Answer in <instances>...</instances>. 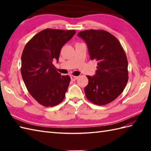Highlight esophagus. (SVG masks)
<instances>
[{
    "label": "esophagus",
    "mask_w": 151,
    "mask_h": 151,
    "mask_svg": "<svg viewBox=\"0 0 151 151\" xmlns=\"http://www.w3.org/2000/svg\"><path fill=\"white\" fill-rule=\"evenodd\" d=\"M78 78L77 76H74V75H70V78H71V81H75V80Z\"/></svg>",
    "instance_id": "esophagus-1"
}]
</instances>
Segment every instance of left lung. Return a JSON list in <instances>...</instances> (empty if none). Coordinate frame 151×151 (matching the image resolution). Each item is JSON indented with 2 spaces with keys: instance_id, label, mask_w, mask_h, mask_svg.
<instances>
[{
  "instance_id": "left-lung-1",
  "label": "left lung",
  "mask_w": 151,
  "mask_h": 151,
  "mask_svg": "<svg viewBox=\"0 0 151 151\" xmlns=\"http://www.w3.org/2000/svg\"><path fill=\"white\" fill-rule=\"evenodd\" d=\"M78 35L87 44L89 58L98 62L95 75L86 76V97L97 105L110 103L123 91L129 80L123 48L114 35L104 30H86Z\"/></svg>"
}]
</instances>
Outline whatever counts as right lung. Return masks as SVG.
<instances>
[{
	"label": "right lung",
	"instance_id": "right-lung-1",
	"mask_svg": "<svg viewBox=\"0 0 151 151\" xmlns=\"http://www.w3.org/2000/svg\"><path fill=\"white\" fill-rule=\"evenodd\" d=\"M76 31L47 28L35 35L25 45L21 56V73L29 93L44 106H54L62 102L70 81L61 76L53 65L60 50Z\"/></svg>",
	"mask_w": 151,
	"mask_h": 151
}]
</instances>
